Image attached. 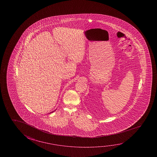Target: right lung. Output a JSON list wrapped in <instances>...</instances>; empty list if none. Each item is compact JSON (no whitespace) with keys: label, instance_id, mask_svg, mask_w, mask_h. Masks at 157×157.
<instances>
[{"label":"right lung","instance_id":"right-lung-1","mask_svg":"<svg viewBox=\"0 0 157 157\" xmlns=\"http://www.w3.org/2000/svg\"><path fill=\"white\" fill-rule=\"evenodd\" d=\"M53 112H54V111H53Z\"/></svg>","mask_w":157,"mask_h":157}]
</instances>
